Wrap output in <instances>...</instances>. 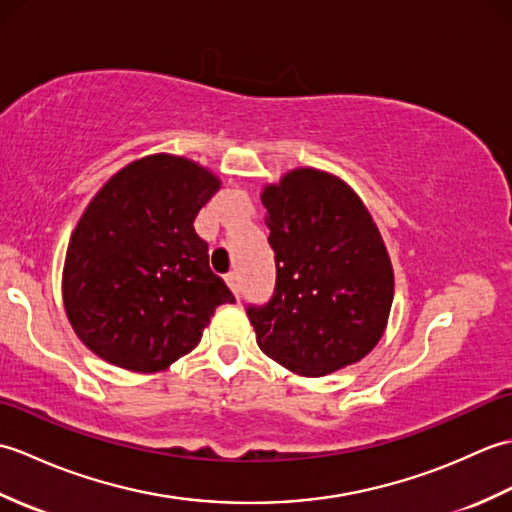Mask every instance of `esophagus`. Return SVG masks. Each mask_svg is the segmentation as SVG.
<instances>
[{
  "instance_id": "34e87169",
  "label": "esophagus",
  "mask_w": 512,
  "mask_h": 512,
  "mask_svg": "<svg viewBox=\"0 0 512 512\" xmlns=\"http://www.w3.org/2000/svg\"><path fill=\"white\" fill-rule=\"evenodd\" d=\"M224 281L228 284V288H231L235 295L239 297V277H237V273H228L226 277H224Z\"/></svg>"
}]
</instances>
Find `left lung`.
I'll return each mask as SVG.
<instances>
[{
  "mask_svg": "<svg viewBox=\"0 0 512 512\" xmlns=\"http://www.w3.org/2000/svg\"><path fill=\"white\" fill-rule=\"evenodd\" d=\"M275 290L246 314L266 356L301 376L361 361L383 336L394 270L372 215L339 178L295 169L262 193Z\"/></svg>",
  "mask_w": 512,
  "mask_h": 512,
  "instance_id": "1",
  "label": "left lung"
}]
</instances>
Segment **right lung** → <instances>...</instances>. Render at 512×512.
<instances>
[{
    "mask_svg": "<svg viewBox=\"0 0 512 512\" xmlns=\"http://www.w3.org/2000/svg\"><path fill=\"white\" fill-rule=\"evenodd\" d=\"M217 189L211 171L156 154L94 195L65 255L63 303L76 336L103 361L165 369L200 343L217 306L235 303L193 228Z\"/></svg>",
    "mask_w": 512,
    "mask_h": 512,
    "instance_id": "right-lung-1",
    "label": "right lung"
}]
</instances>
